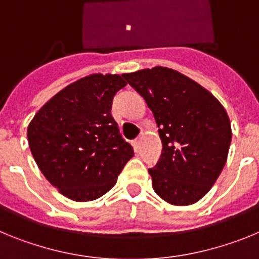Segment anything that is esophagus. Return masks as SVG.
Wrapping results in <instances>:
<instances>
[{"label": "esophagus", "instance_id": "obj_1", "mask_svg": "<svg viewBox=\"0 0 259 259\" xmlns=\"http://www.w3.org/2000/svg\"><path fill=\"white\" fill-rule=\"evenodd\" d=\"M141 139H143V136H139L137 139H135L134 140V146H135V149H136V152H139V149H140Z\"/></svg>", "mask_w": 259, "mask_h": 259}]
</instances>
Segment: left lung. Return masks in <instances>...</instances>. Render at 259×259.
<instances>
[{
	"mask_svg": "<svg viewBox=\"0 0 259 259\" xmlns=\"http://www.w3.org/2000/svg\"><path fill=\"white\" fill-rule=\"evenodd\" d=\"M153 111L162 154L149 168L153 189L171 205H192L210 191L227 161L232 132L221 102L167 67L123 74Z\"/></svg>",
	"mask_w": 259,
	"mask_h": 259,
	"instance_id": "1",
	"label": "left lung"
}]
</instances>
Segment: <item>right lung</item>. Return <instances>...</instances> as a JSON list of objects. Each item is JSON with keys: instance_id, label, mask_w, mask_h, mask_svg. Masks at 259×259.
I'll list each match as a JSON object with an SVG mask.
<instances>
[{"instance_id": "add662e5", "label": "right lung", "mask_w": 259, "mask_h": 259, "mask_svg": "<svg viewBox=\"0 0 259 259\" xmlns=\"http://www.w3.org/2000/svg\"><path fill=\"white\" fill-rule=\"evenodd\" d=\"M119 75L93 74L63 88L37 111L27 130L41 172L63 196L92 201L113 188L134 148L111 115L125 85Z\"/></svg>"}]
</instances>
